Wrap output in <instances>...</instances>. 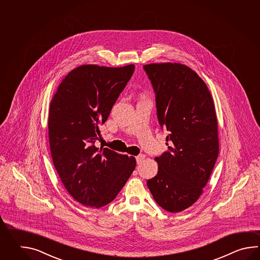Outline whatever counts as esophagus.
<instances>
[{"mask_svg": "<svg viewBox=\"0 0 260 260\" xmlns=\"http://www.w3.org/2000/svg\"><path fill=\"white\" fill-rule=\"evenodd\" d=\"M144 159H145V155L143 154L138 155V156H137V157H136V160H137V162H138V165H139V164H141V162L143 161Z\"/></svg>", "mask_w": 260, "mask_h": 260, "instance_id": "obj_1", "label": "esophagus"}]
</instances>
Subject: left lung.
Returning <instances> with one entry per match:
<instances>
[{
    "mask_svg": "<svg viewBox=\"0 0 260 260\" xmlns=\"http://www.w3.org/2000/svg\"><path fill=\"white\" fill-rule=\"evenodd\" d=\"M153 88L157 118L168 135L167 151L155 160L158 174L147 181L155 202L178 213L199 199L218 156L215 105L205 82L178 63L143 66Z\"/></svg>",
    "mask_w": 260,
    "mask_h": 260,
    "instance_id": "1",
    "label": "left lung"
}]
</instances>
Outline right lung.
<instances>
[{"mask_svg": "<svg viewBox=\"0 0 260 260\" xmlns=\"http://www.w3.org/2000/svg\"><path fill=\"white\" fill-rule=\"evenodd\" d=\"M134 65H83L72 70L51 101L50 149L68 192L82 205L100 208L116 198L136 168V159L95 148L100 125L126 86Z\"/></svg>", "mask_w": 260, "mask_h": 260, "instance_id": "1", "label": "right lung"}]
</instances>
